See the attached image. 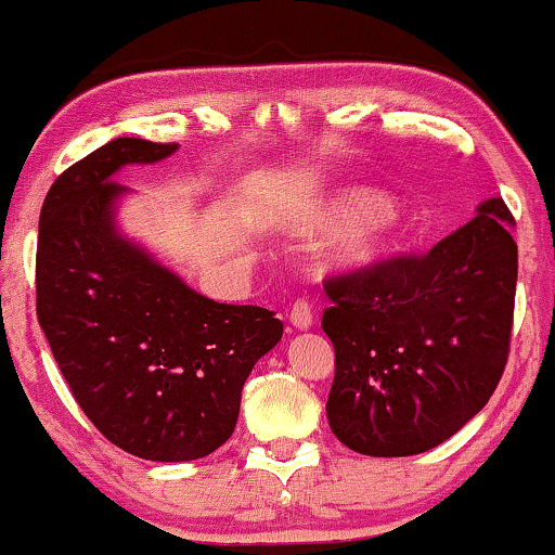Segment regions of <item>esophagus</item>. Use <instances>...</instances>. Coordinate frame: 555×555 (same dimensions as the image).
<instances>
[{"instance_id":"34e87169","label":"esophagus","mask_w":555,"mask_h":555,"mask_svg":"<svg viewBox=\"0 0 555 555\" xmlns=\"http://www.w3.org/2000/svg\"><path fill=\"white\" fill-rule=\"evenodd\" d=\"M291 323L297 327V331H308L312 325V310L308 300H295L291 308Z\"/></svg>"}]
</instances>
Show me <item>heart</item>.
Returning <instances> with one entry per match:
<instances>
[{
	"label": "heart",
	"instance_id": "obj_1",
	"mask_svg": "<svg viewBox=\"0 0 555 555\" xmlns=\"http://www.w3.org/2000/svg\"><path fill=\"white\" fill-rule=\"evenodd\" d=\"M305 224L337 228L348 224L331 247V264L345 272H373L388 264L403 245V228L398 215L385 207L371 190H348L327 199Z\"/></svg>",
	"mask_w": 555,
	"mask_h": 555
}]
</instances>
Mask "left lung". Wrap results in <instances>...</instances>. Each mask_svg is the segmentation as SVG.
I'll return each instance as SVG.
<instances>
[{
    "instance_id": "obj_1",
    "label": "left lung",
    "mask_w": 555,
    "mask_h": 555,
    "mask_svg": "<svg viewBox=\"0 0 555 555\" xmlns=\"http://www.w3.org/2000/svg\"><path fill=\"white\" fill-rule=\"evenodd\" d=\"M501 197L425 255L325 280L327 423L350 451L425 453L491 400L508 363L518 247Z\"/></svg>"
}]
</instances>
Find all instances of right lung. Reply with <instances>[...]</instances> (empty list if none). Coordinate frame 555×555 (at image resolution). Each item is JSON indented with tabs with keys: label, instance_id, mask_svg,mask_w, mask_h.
Listing matches in <instances>:
<instances>
[{
	"label": "right lung",
	"instance_id": "add662e5",
	"mask_svg": "<svg viewBox=\"0 0 555 555\" xmlns=\"http://www.w3.org/2000/svg\"><path fill=\"white\" fill-rule=\"evenodd\" d=\"M175 150L117 138L67 167L39 212L35 270L37 320L77 405L109 443L159 463L218 451L283 337L272 310L203 297L117 235L112 175Z\"/></svg>",
	"mask_w": 555,
	"mask_h": 555
}]
</instances>
